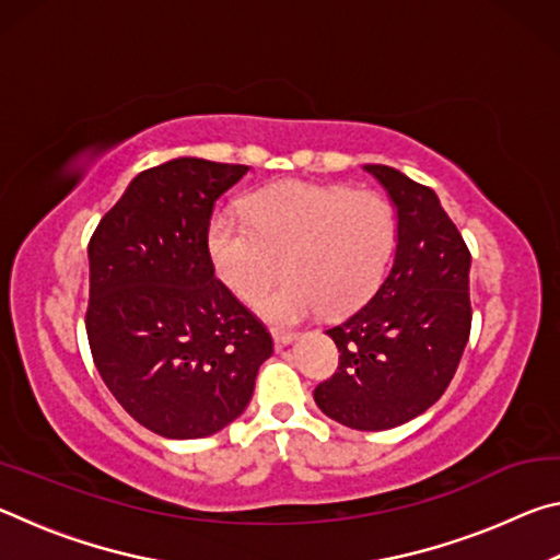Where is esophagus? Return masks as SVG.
<instances>
[{
	"label": "esophagus",
	"mask_w": 560,
	"mask_h": 560,
	"mask_svg": "<svg viewBox=\"0 0 560 560\" xmlns=\"http://www.w3.org/2000/svg\"><path fill=\"white\" fill-rule=\"evenodd\" d=\"M271 336L277 346H289L291 340H296V334H293V330H283V328H271Z\"/></svg>",
	"instance_id": "1"
}]
</instances>
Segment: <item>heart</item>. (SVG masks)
I'll return each instance as SVG.
<instances>
[{"label": "heart", "instance_id": "obj_1", "mask_svg": "<svg viewBox=\"0 0 560 560\" xmlns=\"http://www.w3.org/2000/svg\"><path fill=\"white\" fill-rule=\"evenodd\" d=\"M246 220L217 214L210 254L236 299L259 303L277 324L311 314L343 316L373 296L397 242L393 202L375 189L283 179L246 197Z\"/></svg>", "mask_w": 560, "mask_h": 560}]
</instances>
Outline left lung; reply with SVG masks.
I'll return each instance as SVG.
<instances>
[{"instance_id": "8db88e82", "label": "left lung", "mask_w": 560, "mask_h": 560, "mask_svg": "<svg viewBox=\"0 0 560 560\" xmlns=\"http://www.w3.org/2000/svg\"><path fill=\"white\" fill-rule=\"evenodd\" d=\"M365 170L397 210L395 261L373 299L326 330L338 371L314 400L350 430L381 432L422 415L457 373L471 330V254L434 189L395 167Z\"/></svg>"}]
</instances>
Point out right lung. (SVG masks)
<instances>
[{
  "instance_id": "right-lung-1",
  "label": "right lung",
  "mask_w": 560,
  "mask_h": 560,
  "mask_svg": "<svg viewBox=\"0 0 560 560\" xmlns=\"http://www.w3.org/2000/svg\"><path fill=\"white\" fill-rule=\"evenodd\" d=\"M246 165L177 158L143 170L89 242L86 334L103 383L167 440L220 432L273 353L267 326L214 277V202Z\"/></svg>"
}]
</instances>
